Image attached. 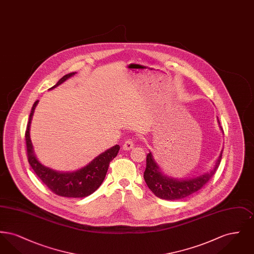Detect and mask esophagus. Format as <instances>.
Returning <instances> with one entry per match:
<instances>
[{"mask_svg": "<svg viewBox=\"0 0 254 254\" xmlns=\"http://www.w3.org/2000/svg\"><path fill=\"white\" fill-rule=\"evenodd\" d=\"M134 146H135L134 141H133L132 139H128V140H127V141L124 143L123 148H124L125 150H130V149H132Z\"/></svg>", "mask_w": 254, "mask_h": 254, "instance_id": "1", "label": "esophagus"}]
</instances>
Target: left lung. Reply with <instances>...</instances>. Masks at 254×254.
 Wrapping results in <instances>:
<instances>
[{"instance_id":"obj_1","label":"left lung","mask_w":254,"mask_h":254,"mask_svg":"<svg viewBox=\"0 0 254 254\" xmlns=\"http://www.w3.org/2000/svg\"><path fill=\"white\" fill-rule=\"evenodd\" d=\"M220 124V123H219ZM222 129V128H221ZM222 152L218 157L214 169L210 172L205 173L199 177L188 179V180H177L169 178L164 175L154 162L151 152L146 155V169L144 172V178L148 189L155 196L164 200H180L191 194L200 190L211 177L215 174L222 159Z\"/></svg>"}]
</instances>
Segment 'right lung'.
<instances>
[{
    "label": "right lung",
    "instance_id": "obj_1",
    "mask_svg": "<svg viewBox=\"0 0 254 254\" xmlns=\"http://www.w3.org/2000/svg\"><path fill=\"white\" fill-rule=\"evenodd\" d=\"M76 72H71L62 77L58 83L50 89L58 86ZM38 101H36L31 109L29 120L25 130V144H26V154L29 165L31 166L37 176L43 182L53 193L63 197L70 198H83L93 193L101 184L104 181L109 163L117 156L120 146L114 145L111 148L106 150L104 153L97 156L92 160L86 167L74 172H58L53 169L43 166L38 160L33 151V146L29 137V127L36 108Z\"/></svg>",
    "mask_w": 254,
    "mask_h": 254
}]
</instances>
